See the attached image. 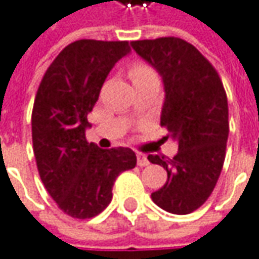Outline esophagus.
Returning a JSON list of instances; mask_svg holds the SVG:
<instances>
[{
    "instance_id": "34e87169",
    "label": "esophagus",
    "mask_w": 259,
    "mask_h": 259,
    "mask_svg": "<svg viewBox=\"0 0 259 259\" xmlns=\"http://www.w3.org/2000/svg\"><path fill=\"white\" fill-rule=\"evenodd\" d=\"M136 158H138V166H141V167H144V166H148L150 164V160L147 158V155L142 153H138L136 154Z\"/></svg>"
}]
</instances>
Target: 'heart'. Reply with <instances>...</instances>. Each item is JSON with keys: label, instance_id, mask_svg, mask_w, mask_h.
Returning a JSON list of instances; mask_svg holds the SVG:
<instances>
[{"label": "heart", "instance_id": "1", "mask_svg": "<svg viewBox=\"0 0 259 259\" xmlns=\"http://www.w3.org/2000/svg\"><path fill=\"white\" fill-rule=\"evenodd\" d=\"M129 77L132 78L133 84H136V82L153 78V77H155V74L151 68H148L144 63H133L129 68Z\"/></svg>", "mask_w": 259, "mask_h": 259}]
</instances>
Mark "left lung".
<instances>
[{"instance_id": "obj_1", "label": "left lung", "mask_w": 259, "mask_h": 259, "mask_svg": "<svg viewBox=\"0 0 259 259\" xmlns=\"http://www.w3.org/2000/svg\"><path fill=\"white\" fill-rule=\"evenodd\" d=\"M132 49L160 74L164 104L160 124L178 142L174 158L148 155L167 172L151 194L166 212L187 215L212 194L221 175L228 139V104L223 81L199 50L175 36L132 41Z\"/></svg>"}]
</instances>
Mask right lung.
<instances>
[{
    "label": "right lung",
    "instance_id": "1",
    "mask_svg": "<svg viewBox=\"0 0 259 259\" xmlns=\"http://www.w3.org/2000/svg\"><path fill=\"white\" fill-rule=\"evenodd\" d=\"M130 53L127 41L78 39L46 71L32 109V144L39 178L60 209L78 220L99 215L121 172L136 166L130 148L87 142L93 109L112 66Z\"/></svg>",
    "mask_w": 259,
    "mask_h": 259
}]
</instances>
